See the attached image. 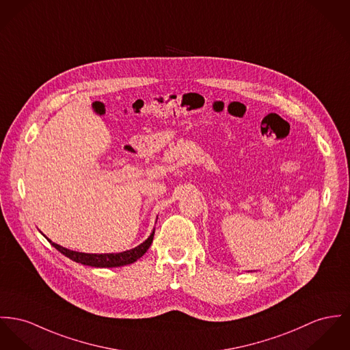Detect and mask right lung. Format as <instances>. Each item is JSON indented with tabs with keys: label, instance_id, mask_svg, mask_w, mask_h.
<instances>
[{
	"label": "right lung",
	"instance_id": "obj_1",
	"mask_svg": "<svg viewBox=\"0 0 350 350\" xmlns=\"http://www.w3.org/2000/svg\"><path fill=\"white\" fill-rule=\"evenodd\" d=\"M153 237H154V230L148 237V240H145L141 245L135 246L131 250L121 252V253H105V254H90V253H81V252L69 250L64 246H59L58 243L51 241L48 237L46 239L58 252H61L64 256H66L68 258H70L79 264L94 267V268H117V267L133 264L139 257H142L146 253V250L150 247Z\"/></svg>",
	"mask_w": 350,
	"mask_h": 350
}]
</instances>
